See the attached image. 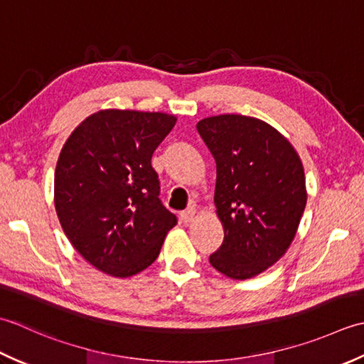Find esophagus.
<instances>
[{
	"label": "esophagus",
	"instance_id": "esophagus-1",
	"mask_svg": "<svg viewBox=\"0 0 364 364\" xmlns=\"http://www.w3.org/2000/svg\"><path fill=\"white\" fill-rule=\"evenodd\" d=\"M195 213H196V209L195 207H188V209H185L183 212H181V221L182 223H190V221L195 218Z\"/></svg>",
	"mask_w": 364,
	"mask_h": 364
}]
</instances>
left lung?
Instances as JSON below:
<instances>
[{"mask_svg":"<svg viewBox=\"0 0 364 364\" xmlns=\"http://www.w3.org/2000/svg\"><path fill=\"white\" fill-rule=\"evenodd\" d=\"M196 129L217 163L215 207L225 229L209 261L229 278L256 277L286 253L300 225L306 205L301 160L256 117L212 116Z\"/></svg>","mask_w":364,"mask_h":364,"instance_id":"left-lung-1","label":"left lung"}]
</instances>
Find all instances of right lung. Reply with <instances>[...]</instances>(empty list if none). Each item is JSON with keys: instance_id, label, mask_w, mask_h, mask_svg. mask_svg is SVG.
<instances>
[{"instance_id": "add662e5", "label": "right lung", "mask_w": 364, "mask_h": 364, "mask_svg": "<svg viewBox=\"0 0 364 364\" xmlns=\"http://www.w3.org/2000/svg\"><path fill=\"white\" fill-rule=\"evenodd\" d=\"M165 113L103 109L59 154L55 207L65 235L95 269L132 277L157 259L176 215L160 201L152 154L173 130Z\"/></svg>"}]
</instances>
